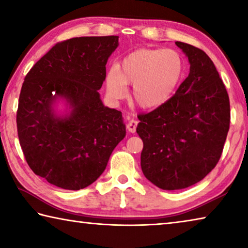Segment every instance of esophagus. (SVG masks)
I'll list each match as a JSON object with an SVG mask.
<instances>
[{
  "mask_svg": "<svg viewBox=\"0 0 248 248\" xmlns=\"http://www.w3.org/2000/svg\"><path fill=\"white\" fill-rule=\"evenodd\" d=\"M137 125H138V121L134 120V119H131L127 124V129L131 133H134V132H136V130H137Z\"/></svg>",
  "mask_w": 248,
  "mask_h": 248,
  "instance_id": "34e87169",
  "label": "esophagus"
}]
</instances>
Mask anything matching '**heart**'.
Segmentation results:
<instances>
[{"mask_svg": "<svg viewBox=\"0 0 248 248\" xmlns=\"http://www.w3.org/2000/svg\"><path fill=\"white\" fill-rule=\"evenodd\" d=\"M184 70L180 54L171 49H139L125 56L106 78L109 96L124 97L132 85L131 97L141 108H156L177 87Z\"/></svg>", "mask_w": 248, "mask_h": 248, "instance_id": "b5f03b06", "label": "heart"}]
</instances>
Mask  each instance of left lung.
I'll return each mask as SVG.
<instances>
[{"instance_id":"obj_1","label":"left lung","mask_w":248,"mask_h":248,"mask_svg":"<svg viewBox=\"0 0 248 248\" xmlns=\"http://www.w3.org/2000/svg\"><path fill=\"white\" fill-rule=\"evenodd\" d=\"M190 71L170 99L138 115L143 141L141 169L164 190L183 189L203 179L221 157L230 129L228 92L208 54L176 41Z\"/></svg>"}]
</instances>
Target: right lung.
Listing matches in <instances>:
<instances>
[{
  "label": "right lung",
  "instance_id": "1",
  "mask_svg": "<svg viewBox=\"0 0 248 248\" xmlns=\"http://www.w3.org/2000/svg\"><path fill=\"white\" fill-rule=\"evenodd\" d=\"M118 36L77 37L53 46L25 77L16 124L25 159L54 186L83 189L103 174L125 136L121 111L105 107L98 90ZM63 97L73 107L58 119L51 105Z\"/></svg>",
  "mask_w": 248,
  "mask_h": 248
}]
</instances>
